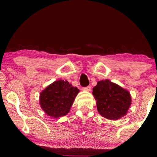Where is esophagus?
<instances>
[{
  "label": "esophagus",
  "instance_id": "obj_1",
  "mask_svg": "<svg viewBox=\"0 0 157 157\" xmlns=\"http://www.w3.org/2000/svg\"><path fill=\"white\" fill-rule=\"evenodd\" d=\"M83 90L86 91H90L91 90V86H87V87L83 88Z\"/></svg>",
  "mask_w": 157,
  "mask_h": 157
}]
</instances>
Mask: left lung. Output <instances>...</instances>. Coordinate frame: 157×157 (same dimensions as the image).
Returning a JSON list of instances; mask_svg holds the SVG:
<instances>
[{
  "mask_svg": "<svg viewBox=\"0 0 157 157\" xmlns=\"http://www.w3.org/2000/svg\"><path fill=\"white\" fill-rule=\"evenodd\" d=\"M97 108L102 117L117 120L127 114L131 104L130 92L109 80L97 82L93 88Z\"/></svg>",
  "mask_w": 157,
  "mask_h": 157,
  "instance_id": "obj_1",
  "label": "left lung"
}]
</instances>
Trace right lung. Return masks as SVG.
I'll return each instance as SVG.
<instances>
[{
  "mask_svg": "<svg viewBox=\"0 0 157 157\" xmlns=\"http://www.w3.org/2000/svg\"><path fill=\"white\" fill-rule=\"evenodd\" d=\"M79 91L67 80H56L40 94V105L49 117H63L69 112Z\"/></svg>",
  "mask_w": 157,
  "mask_h": 157,
  "instance_id": "1",
  "label": "right lung"
}]
</instances>
